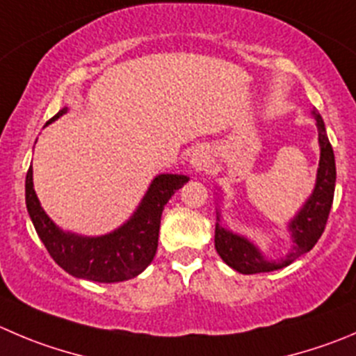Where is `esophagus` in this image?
I'll use <instances>...</instances> for the list:
<instances>
[{
  "label": "esophagus",
  "mask_w": 356,
  "mask_h": 356,
  "mask_svg": "<svg viewBox=\"0 0 356 356\" xmlns=\"http://www.w3.org/2000/svg\"><path fill=\"white\" fill-rule=\"evenodd\" d=\"M206 162H208V157H206V154H202V152H195L191 159V164L195 171H201V169H204Z\"/></svg>",
  "instance_id": "34e87169"
}]
</instances>
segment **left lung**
Here are the masks:
<instances>
[{
	"instance_id": "obj_1",
	"label": "left lung",
	"mask_w": 356,
	"mask_h": 356,
	"mask_svg": "<svg viewBox=\"0 0 356 356\" xmlns=\"http://www.w3.org/2000/svg\"><path fill=\"white\" fill-rule=\"evenodd\" d=\"M316 118L318 127V141H320V168H318L316 187H314L313 195L309 201L304 204L299 215L290 223V231L296 246L285 259L277 262H269L259 253V250L246 241L241 236H236L232 232L225 231L223 227L216 222L215 227V248L218 255L222 257L227 266H231L238 273L243 274H257V273H269V270L282 269V267L290 266L300 255L313 250L318 239L321 238L327 225L328 213L332 208L334 201V188H336V161H334L332 145L328 141L327 133H325V124L321 115L316 110L313 111Z\"/></svg>"
}]
</instances>
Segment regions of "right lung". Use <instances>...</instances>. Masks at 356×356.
<instances>
[{
  "instance_id": "1",
  "label": "right lung",
  "mask_w": 356,
  "mask_h": 356,
  "mask_svg": "<svg viewBox=\"0 0 356 356\" xmlns=\"http://www.w3.org/2000/svg\"><path fill=\"white\" fill-rule=\"evenodd\" d=\"M66 113V108L49 122ZM188 181L181 175H161L148 188L129 222L101 238L63 232L45 215L33 188V165L26 175V206L47 252L66 273L97 283H118L138 276L154 260L164 206Z\"/></svg>"
}]
</instances>
